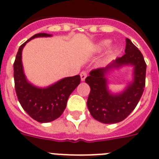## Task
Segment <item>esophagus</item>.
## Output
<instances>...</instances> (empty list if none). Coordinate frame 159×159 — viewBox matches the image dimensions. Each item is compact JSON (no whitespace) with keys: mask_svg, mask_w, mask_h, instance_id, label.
I'll list each match as a JSON object with an SVG mask.
<instances>
[{"mask_svg":"<svg viewBox=\"0 0 159 159\" xmlns=\"http://www.w3.org/2000/svg\"><path fill=\"white\" fill-rule=\"evenodd\" d=\"M86 77H87V72L85 71H82L80 73V79L81 81H84L85 80Z\"/></svg>","mask_w":159,"mask_h":159,"instance_id":"34e87169","label":"esophagus"}]
</instances>
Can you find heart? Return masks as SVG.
I'll list each match as a JSON object with an SVG mask.
<instances>
[{"instance_id": "1", "label": "heart", "mask_w": 159, "mask_h": 159, "mask_svg": "<svg viewBox=\"0 0 159 159\" xmlns=\"http://www.w3.org/2000/svg\"><path fill=\"white\" fill-rule=\"evenodd\" d=\"M111 41L110 39H103V40H101V41L98 42L97 43L95 44L94 46V50L98 52H100L102 51L105 50L106 48H107L111 44ZM116 50V48L115 47H111V48H108V52L111 53L112 52H115Z\"/></svg>"}]
</instances>
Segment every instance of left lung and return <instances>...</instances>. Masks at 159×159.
<instances>
[{
  "label": "left lung",
  "mask_w": 159,
  "mask_h": 159,
  "mask_svg": "<svg viewBox=\"0 0 159 159\" xmlns=\"http://www.w3.org/2000/svg\"><path fill=\"white\" fill-rule=\"evenodd\" d=\"M125 54L104 68L93 70L85 79L90 93L87 107L95 120L104 124L120 122L127 117L139 102L145 86L146 64L140 51L125 39ZM133 67L132 79L120 92L109 89L108 75L123 67Z\"/></svg>",
  "instance_id": "8db88e82"
}]
</instances>
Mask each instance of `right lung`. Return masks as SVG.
<instances>
[{
    "instance_id": "1",
    "label": "right lung",
    "mask_w": 159,
    "mask_h": 159,
    "mask_svg": "<svg viewBox=\"0 0 159 159\" xmlns=\"http://www.w3.org/2000/svg\"><path fill=\"white\" fill-rule=\"evenodd\" d=\"M52 36L45 33L34 35L20 46L14 63L15 92L19 102L33 119L41 123L51 122L61 116L66 107L70 95L80 83L79 75L61 79L47 87H39L28 80L23 66V49L32 39Z\"/></svg>"
}]
</instances>
